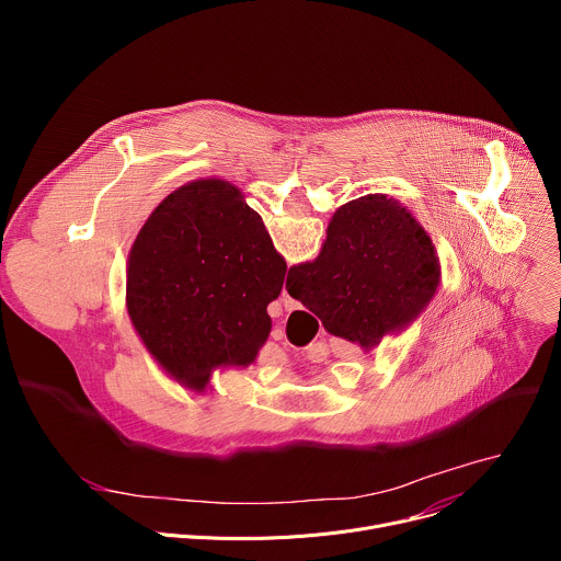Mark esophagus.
Returning <instances> with one entry per match:
<instances>
[{
  "instance_id": "1",
  "label": "esophagus",
  "mask_w": 561,
  "mask_h": 561,
  "mask_svg": "<svg viewBox=\"0 0 561 561\" xmlns=\"http://www.w3.org/2000/svg\"><path fill=\"white\" fill-rule=\"evenodd\" d=\"M282 304H284V308H286V310H295V308H299V301H297V299H293L286 290H282Z\"/></svg>"
}]
</instances>
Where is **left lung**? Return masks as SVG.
<instances>
[{
	"mask_svg": "<svg viewBox=\"0 0 561 561\" xmlns=\"http://www.w3.org/2000/svg\"><path fill=\"white\" fill-rule=\"evenodd\" d=\"M286 262L244 193L193 180L150 213L126 262L130 324L169 377L195 392L251 366L271 335Z\"/></svg>",
	"mask_w": 561,
	"mask_h": 561,
	"instance_id": "obj_1",
	"label": "left lung"
}]
</instances>
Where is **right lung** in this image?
<instances>
[{"mask_svg": "<svg viewBox=\"0 0 561 561\" xmlns=\"http://www.w3.org/2000/svg\"><path fill=\"white\" fill-rule=\"evenodd\" d=\"M439 282V257L420 219L399 199L375 193L335 210L322 251L290 266L286 290L331 335L370 351L407 331Z\"/></svg>", "mask_w": 561, "mask_h": 561, "instance_id": "obj_1", "label": "right lung"}]
</instances>
